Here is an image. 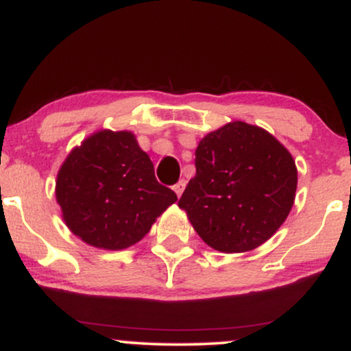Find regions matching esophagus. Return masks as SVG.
Segmentation results:
<instances>
[{"label": "esophagus", "mask_w": 351, "mask_h": 351, "mask_svg": "<svg viewBox=\"0 0 351 351\" xmlns=\"http://www.w3.org/2000/svg\"><path fill=\"white\" fill-rule=\"evenodd\" d=\"M184 188H186V181H184V180H180L178 183H176L175 186H173V189H175V193L178 196H181V193L184 191Z\"/></svg>", "instance_id": "obj_1"}]
</instances>
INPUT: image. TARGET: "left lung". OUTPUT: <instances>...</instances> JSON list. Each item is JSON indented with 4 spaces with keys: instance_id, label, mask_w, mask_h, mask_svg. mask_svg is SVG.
Returning a JSON list of instances; mask_svg holds the SVG:
<instances>
[{
    "instance_id": "8db88e82",
    "label": "left lung",
    "mask_w": 351,
    "mask_h": 351,
    "mask_svg": "<svg viewBox=\"0 0 351 351\" xmlns=\"http://www.w3.org/2000/svg\"><path fill=\"white\" fill-rule=\"evenodd\" d=\"M195 155L196 175L178 206L201 239L228 254L265 243L295 198L291 153L263 128L232 122L204 136Z\"/></svg>"
}]
</instances>
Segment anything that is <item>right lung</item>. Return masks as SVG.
Segmentation results:
<instances>
[{
  "instance_id": "obj_1",
  "label": "right lung",
  "mask_w": 351,
  "mask_h": 351,
  "mask_svg": "<svg viewBox=\"0 0 351 351\" xmlns=\"http://www.w3.org/2000/svg\"><path fill=\"white\" fill-rule=\"evenodd\" d=\"M56 198L75 236L114 251L138 243L178 199L156 181L152 160L134 134L110 130L72 150L59 170Z\"/></svg>"
}]
</instances>
